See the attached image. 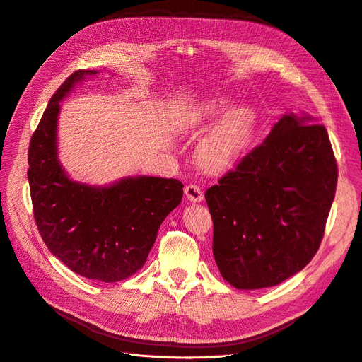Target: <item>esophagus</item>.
I'll return each mask as SVG.
<instances>
[{"mask_svg": "<svg viewBox=\"0 0 362 362\" xmlns=\"http://www.w3.org/2000/svg\"><path fill=\"white\" fill-rule=\"evenodd\" d=\"M185 195H186V198H188L191 203H200V202H203V198H204L202 189L198 188L197 185H188V186H186V188H185Z\"/></svg>", "mask_w": 362, "mask_h": 362, "instance_id": "esophagus-1", "label": "esophagus"}]
</instances>
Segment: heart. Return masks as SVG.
Returning a JSON list of instances; mask_svg holds the SVG:
<instances>
[{"mask_svg":"<svg viewBox=\"0 0 362 362\" xmlns=\"http://www.w3.org/2000/svg\"><path fill=\"white\" fill-rule=\"evenodd\" d=\"M233 105L230 98H207L173 111V124L182 134H200L216 123L198 143L195 153L198 165L211 176L238 167L257 132V112L251 107L233 108Z\"/></svg>","mask_w":362,"mask_h":362,"instance_id":"1","label":"heart"}]
</instances>
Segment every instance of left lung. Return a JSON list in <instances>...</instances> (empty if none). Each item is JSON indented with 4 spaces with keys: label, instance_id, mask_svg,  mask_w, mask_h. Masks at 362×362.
<instances>
[{
    "label": "left lung",
    "instance_id": "obj_1",
    "mask_svg": "<svg viewBox=\"0 0 362 362\" xmlns=\"http://www.w3.org/2000/svg\"><path fill=\"white\" fill-rule=\"evenodd\" d=\"M337 173L325 126L308 114H283L263 144L206 191L226 281L264 288L304 269L320 247Z\"/></svg>",
    "mask_w": 362,
    "mask_h": 362
}]
</instances>
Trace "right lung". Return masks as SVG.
I'll use <instances>...</instances> for the list:
<instances>
[{"mask_svg": "<svg viewBox=\"0 0 362 362\" xmlns=\"http://www.w3.org/2000/svg\"><path fill=\"white\" fill-rule=\"evenodd\" d=\"M98 71H76L46 107L28 148L34 219L48 250L88 279L115 283L141 269L162 221L176 209L183 185L176 179L129 176L96 186L71 179L58 158L60 102Z\"/></svg>", "mask_w": 362, "mask_h": 362, "instance_id": "obj_1", "label": "right lung"}]
</instances>
